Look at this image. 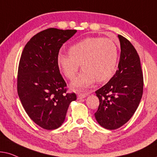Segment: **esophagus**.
<instances>
[{"label":"esophagus","instance_id":"obj_1","mask_svg":"<svg viewBox=\"0 0 157 157\" xmlns=\"http://www.w3.org/2000/svg\"><path fill=\"white\" fill-rule=\"evenodd\" d=\"M90 94V93H79L78 95H77V98H78L79 100L80 99H82V98H85L86 96H87Z\"/></svg>","mask_w":157,"mask_h":157}]
</instances>
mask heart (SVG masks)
<instances>
[{
    "label": "heart",
    "mask_w": 157,
    "mask_h": 157,
    "mask_svg": "<svg viewBox=\"0 0 157 157\" xmlns=\"http://www.w3.org/2000/svg\"><path fill=\"white\" fill-rule=\"evenodd\" d=\"M118 50L116 44L103 37H89L72 45L70 54H59L57 63L67 78L72 80L79 66L83 70L72 86L86 88L97 82L107 81L116 71Z\"/></svg>",
    "instance_id": "heart-1"
}]
</instances>
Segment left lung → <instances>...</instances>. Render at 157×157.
<instances>
[{
	"instance_id": "1",
	"label": "left lung",
	"mask_w": 157,
	"mask_h": 157,
	"mask_svg": "<svg viewBox=\"0 0 157 157\" xmlns=\"http://www.w3.org/2000/svg\"><path fill=\"white\" fill-rule=\"evenodd\" d=\"M118 36L121 44L118 69L107 84L95 91L100 101L95 119L109 130L120 128L130 120L139 105L144 89L139 54L128 39Z\"/></svg>"
}]
</instances>
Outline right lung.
<instances>
[{
  "label": "right lung",
  "mask_w": 157,
  "mask_h": 157,
  "mask_svg": "<svg viewBox=\"0 0 157 157\" xmlns=\"http://www.w3.org/2000/svg\"><path fill=\"white\" fill-rule=\"evenodd\" d=\"M77 30L47 29L34 35L23 50L18 64V95L25 111L47 130L63 124L75 93H67V84L57 63L60 48Z\"/></svg>",
  "instance_id": "1"
}]
</instances>
